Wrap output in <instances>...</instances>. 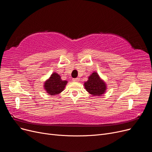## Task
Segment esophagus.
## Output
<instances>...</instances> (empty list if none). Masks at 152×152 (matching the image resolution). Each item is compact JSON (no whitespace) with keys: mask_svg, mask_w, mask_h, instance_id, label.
<instances>
[{"mask_svg":"<svg viewBox=\"0 0 152 152\" xmlns=\"http://www.w3.org/2000/svg\"><path fill=\"white\" fill-rule=\"evenodd\" d=\"M79 81H80L79 78H74V79H72V81L74 82H78Z\"/></svg>","mask_w":152,"mask_h":152,"instance_id":"esophagus-1","label":"esophagus"}]
</instances>
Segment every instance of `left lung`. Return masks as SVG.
<instances>
[{
	"label": "left lung",
	"instance_id": "obj_1",
	"mask_svg": "<svg viewBox=\"0 0 152 152\" xmlns=\"http://www.w3.org/2000/svg\"><path fill=\"white\" fill-rule=\"evenodd\" d=\"M86 90L93 96H102L106 90L105 82L101 79L96 72L89 76L88 80L84 84Z\"/></svg>",
	"mask_w": 152,
	"mask_h": 152
}]
</instances>
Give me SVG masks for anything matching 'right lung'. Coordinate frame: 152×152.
Segmentation results:
<instances>
[{
  "instance_id": "1",
  "label": "right lung",
  "mask_w": 152,
  "mask_h": 152,
  "mask_svg": "<svg viewBox=\"0 0 152 152\" xmlns=\"http://www.w3.org/2000/svg\"><path fill=\"white\" fill-rule=\"evenodd\" d=\"M67 83V81L61 80L58 73L53 72L49 79L44 82V88L47 93L53 96L63 91Z\"/></svg>"
}]
</instances>
